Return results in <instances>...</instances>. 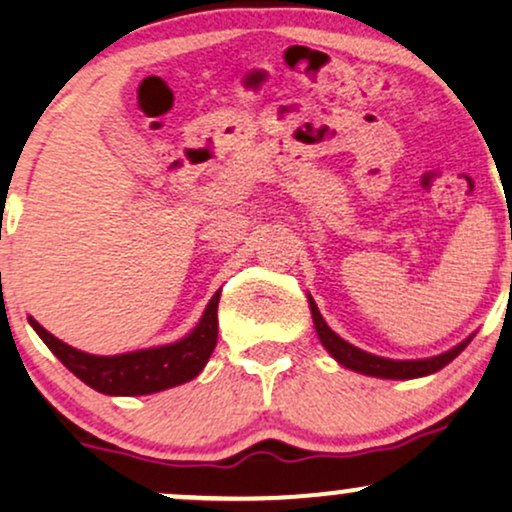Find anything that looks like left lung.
<instances>
[{"instance_id": "left-lung-1", "label": "left lung", "mask_w": 512, "mask_h": 512, "mask_svg": "<svg viewBox=\"0 0 512 512\" xmlns=\"http://www.w3.org/2000/svg\"><path fill=\"white\" fill-rule=\"evenodd\" d=\"M310 313H313V325L317 337H320L322 346L330 351V356L339 366L354 370V373L361 375H373V378H385V380H411V378H424V375L438 373L440 368H445L455 356H460L464 346L474 339V334H469L467 339H462L460 344L452 346V349L443 351V354L431 356V358H411V361H395V358L375 356L368 354V351L358 349V346L349 344L346 339L339 337L337 332L330 330V325L325 322V317L320 315L313 296H308Z\"/></svg>"}]
</instances>
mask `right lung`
<instances>
[{"instance_id": "obj_1", "label": "right lung", "mask_w": 512, "mask_h": 512, "mask_svg": "<svg viewBox=\"0 0 512 512\" xmlns=\"http://www.w3.org/2000/svg\"><path fill=\"white\" fill-rule=\"evenodd\" d=\"M219 298L221 291H216L204 308L202 317H199L195 330L178 342L115 356L86 354V351L64 344L33 317H28V322L38 332V337L48 344L52 354L88 387L113 397H139L190 383L192 378L202 373L216 346V337H219V317H216Z\"/></svg>"}]
</instances>
